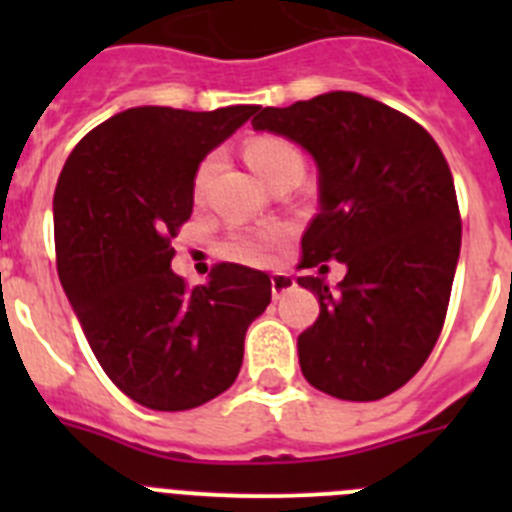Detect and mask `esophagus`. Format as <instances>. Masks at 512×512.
<instances>
[{
    "label": "esophagus",
    "instance_id": "esophagus-1",
    "mask_svg": "<svg viewBox=\"0 0 512 512\" xmlns=\"http://www.w3.org/2000/svg\"><path fill=\"white\" fill-rule=\"evenodd\" d=\"M292 289H295V277L292 274H287V271L271 274V295H274V300H279V297L292 292Z\"/></svg>",
    "mask_w": 512,
    "mask_h": 512
}]
</instances>
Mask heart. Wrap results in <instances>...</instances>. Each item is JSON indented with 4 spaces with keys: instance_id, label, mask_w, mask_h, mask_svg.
<instances>
[{
    "instance_id": "b5f03b06",
    "label": "heart",
    "mask_w": 512,
    "mask_h": 512,
    "mask_svg": "<svg viewBox=\"0 0 512 512\" xmlns=\"http://www.w3.org/2000/svg\"><path fill=\"white\" fill-rule=\"evenodd\" d=\"M246 158L251 169L266 179L274 171L284 169V166H302L300 151H297L292 143L282 138H256L251 140L246 146ZM217 161L220 156L217 153H210V156L197 166V174H194V194L202 197L210 184L212 174L217 169ZM282 228H266L261 233H248V235H235L233 243H230V253H233L235 259L248 261V264H264L266 259L271 256V251L282 243Z\"/></svg>"
}]
</instances>
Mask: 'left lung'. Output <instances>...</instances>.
I'll use <instances>...</instances> for the list:
<instances>
[{
    "label": "left lung",
    "mask_w": 512,
    "mask_h": 512,
    "mask_svg": "<svg viewBox=\"0 0 512 512\" xmlns=\"http://www.w3.org/2000/svg\"><path fill=\"white\" fill-rule=\"evenodd\" d=\"M253 130L292 140L318 169V215L297 279L320 315L297 338L312 387L341 400L392 395L441 336L461 248L454 179L436 140L408 115L356 92L264 107ZM333 258L347 277L324 282Z\"/></svg>",
    "instance_id": "left-lung-1"
}]
</instances>
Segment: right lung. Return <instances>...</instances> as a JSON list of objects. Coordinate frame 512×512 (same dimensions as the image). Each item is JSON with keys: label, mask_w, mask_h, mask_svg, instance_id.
<instances>
[{"label": "right lung", "mask_w": 512, "mask_h": 512, "mask_svg": "<svg viewBox=\"0 0 512 512\" xmlns=\"http://www.w3.org/2000/svg\"><path fill=\"white\" fill-rule=\"evenodd\" d=\"M259 110L117 112L79 140L58 176L63 292L107 377L148 410H189L228 390L248 325L271 302L264 271L220 264L189 289L171 269L197 166Z\"/></svg>", "instance_id": "obj_1"}]
</instances>
